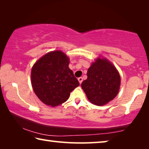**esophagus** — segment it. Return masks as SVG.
<instances>
[{
  "label": "esophagus",
  "mask_w": 149,
  "mask_h": 149,
  "mask_svg": "<svg viewBox=\"0 0 149 149\" xmlns=\"http://www.w3.org/2000/svg\"><path fill=\"white\" fill-rule=\"evenodd\" d=\"M78 81H79V84H81V83H82V81H83V78L81 77H79L78 78Z\"/></svg>",
  "instance_id": "34e87169"
}]
</instances>
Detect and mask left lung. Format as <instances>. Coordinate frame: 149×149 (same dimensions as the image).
Masks as SVG:
<instances>
[{
	"label": "left lung",
	"instance_id": "left-lung-1",
	"mask_svg": "<svg viewBox=\"0 0 149 149\" xmlns=\"http://www.w3.org/2000/svg\"><path fill=\"white\" fill-rule=\"evenodd\" d=\"M87 79L81 87L89 101L104 105L116 97L120 89V76L116 68L107 59L98 58L87 71Z\"/></svg>",
	"mask_w": 149,
	"mask_h": 149
}]
</instances>
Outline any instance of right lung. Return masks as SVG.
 I'll return each mask as SVG.
<instances>
[{"mask_svg": "<svg viewBox=\"0 0 149 149\" xmlns=\"http://www.w3.org/2000/svg\"><path fill=\"white\" fill-rule=\"evenodd\" d=\"M68 65V57L56 50L44 55L33 66V89L45 104L56 107L62 104L68 99L70 93L79 85Z\"/></svg>", "mask_w": 149, "mask_h": 149, "instance_id": "right-lung-1", "label": "right lung"}]
</instances>
